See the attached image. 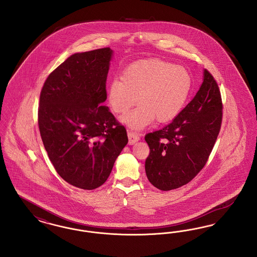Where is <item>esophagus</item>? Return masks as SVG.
Here are the masks:
<instances>
[{"label":"esophagus","mask_w":257,"mask_h":257,"mask_svg":"<svg viewBox=\"0 0 257 257\" xmlns=\"http://www.w3.org/2000/svg\"><path fill=\"white\" fill-rule=\"evenodd\" d=\"M127 136H128V144L130 145H133V144L138 142L139 139H140V137H139V135L137 133H133V132H131V131L127 132Z\"/></svg>","instance_id":"34e87169"}]
</instances>
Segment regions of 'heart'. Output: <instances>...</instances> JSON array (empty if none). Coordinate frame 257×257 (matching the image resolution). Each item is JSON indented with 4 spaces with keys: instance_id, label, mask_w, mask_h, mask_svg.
Segmentation results:
<instances>
[{
    "instance_id": "1",
    "label": "heart",
    "mask_w": 257,
    "mask_h": 257,
    "mask_svg": "<svg viewBox=\"0 0 257 257\" xmlns=\"http://www.w3.org/2000/svg\"><path fill=\"white\" fill-rule=\"evenodd\" d=\"M121 80L107 86L108 105L117 114L140 105L121 120L140 130L155 119L166 123L179 114L191 88V77L185 67L174 66L161 59L140 60L126 67Z\"/></svg>"
}]
</instances>
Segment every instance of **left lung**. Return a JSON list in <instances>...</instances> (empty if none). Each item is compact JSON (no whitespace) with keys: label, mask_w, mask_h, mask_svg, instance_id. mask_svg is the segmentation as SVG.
Masks as SVG:
<instances>
[{"label":"left lung","mask_w":257,"mask_h":257,"mask_svg":"<svg viewBox=\"0 0 257 257\" xmlns=\"http://www.w3.org/2000/svg\"><path fill=\"white\" fill-rule=\"evenodd\" d=\"M218 85L207 69L196 95L171 124L148 133L150 147L145 170L149 181L161 190L178 189L204 168L222 124Z\"/></svg>","instance_id":"8db88e82"}]
</instances>
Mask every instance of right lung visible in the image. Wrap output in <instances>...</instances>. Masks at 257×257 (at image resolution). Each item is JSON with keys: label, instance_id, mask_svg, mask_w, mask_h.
<instances>
[{"label": "right lung", "instance_id": "add662e5", "mask_svg": "<svg viewBox=\"0 0 257 257\" xmlns=\"http://www.w3.org/2000/svg\"><path fill=\"white\" fill-rule=\"evenodd\" d=\"M112 53L105 48L71 55L40 94L39 130L49 160L64 180L83 190L105 183L128 141L124 125L103 105Z\"/></svg>", "mask_w": 257, "mask_h": 257}]
</instances>
